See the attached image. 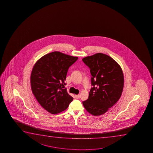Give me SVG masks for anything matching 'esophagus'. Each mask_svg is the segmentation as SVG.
Returning <instances> with one entry per match:
<instances>
[{"instance_id": "34e87169", "label": "esophagus", "mask_w": 153, "mask_h": 153, "mask_svg": "<svg viewBox=\"0 0 153 153\" xmlns=\"http://www.w3.org/2000/svg\"><path fill=\"white\" fill-rule=\"evenodd\" d=\"M75 97L76 98L79 99L80 98V96L79 94H77V95H75Z\"/></svg>"}]
</instances>
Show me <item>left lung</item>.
I'll use <instances>...</instances> for the list:
<instances>
[{
  "mask_svg": "<svg viewBox=\"0 0 153 153\" xmlns=\"http://www.w3.org/2000/svg\"><path fill=\"white\" fill-rule=\"evenodd\" d=\"M82 60L90 68L93 86L88 99L82 104L91 114L102 115L121 96L124 82L122 69L114 59L101 53L85 57Z\"/></svg>",
  "mask_w": 153,
  "mask_h": 153,
  "instance_id": "1",
  "label": "left lung"
}]
</instances>
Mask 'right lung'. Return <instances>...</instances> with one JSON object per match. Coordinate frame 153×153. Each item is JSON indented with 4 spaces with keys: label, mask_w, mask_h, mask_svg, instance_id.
Here are the masks:
<instances>
[{
    "label": "right lung",
    "mask_w": 153,
    "mask_h": 153,
    "mask_svg": "<svg viewBox=\"0 0 153 153\" xmlns=\"http://www.w3.org/2000/svg\"><path fill=\"white\" fill-rule=\"evenodd\" d=\"M72 56L55 51L41 57L32 70V91L38 102L51 114L67 109L73 98L63 89L69 67L77 60Z\"/></svg>",
    "instance_id": "add662e5"
}]
</instances>
